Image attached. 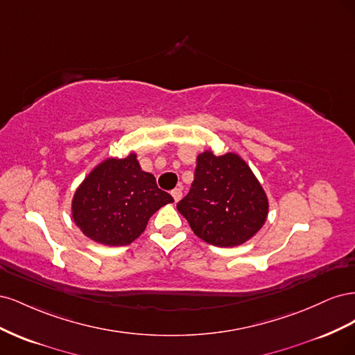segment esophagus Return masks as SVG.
Here are the masks:
<instances>
[{
	"label": "esophagus",
	"mask_w": 355,
	"mask_h": 355,
	"mask_svg": "<svg viewBox=\"0 0 355 355\" xmlns=\"http://www.w3.org/2000/svg\"><path fill=\"white\" fill-rule=\"evenodd\" d=\"M171 197H173V200L178 202L182 198V189L180 188H175L173 191H171Z\"/></svg>",
	"instance_id": "34e87169"
}]
</instances>
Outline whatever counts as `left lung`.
<instances>
[{
  "instance_id": "left-lung-1",
  "label": "left lung",
  "mask_w": 355,
  "mask_h": 355,
  "mask_svg": "<svg viewBox=\"0 0 355 355\" xmlns=\"http://www.w3.org/2000/svg\"><path fill=\"white\" fill-rule=\"evenodd\" d=\"M268 198L245 161L234 153L197 157L194 182L178 202L197 237L218 247L250 240L268 216Z\"/></svg>"
}]
</instances>
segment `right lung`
<instances>
[{"mask_svg":"<svg viewBox=\"0 0 355 355\" xmlns=\"http://www.w3.org/2000/svg\"><path fill=\"white\" fill-rule=\"evenodd\" d=\"M173 201L132 153L105 159L90 171L73 194L72 219L96 243L127 245L145 231L158 209Z\"/></svg>","mask_w":355,"mask_h":355,"instance_id":"1","label":"right lung"}]
</instances>
